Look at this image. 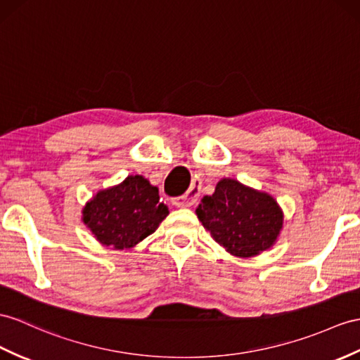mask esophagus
I'll return each mask as SVG.
<instances>
[{
  "instance_id": "esophagus-1",
  "label": "esophagus",
  "mask_w": 360,
  "mask_h": 360,
  "mask_svg": "<svg viewBox=\"0 0 360 360\" xmlns=\"http://www.w3.org/2000/svg\"><path fill=\"white\" fill-rule=\"evenodd\" d=\"M198 197H200V186L194 183V185L188 189L186 194H183L181 197L172 198V205L175 207H189L195 203Z\"/></svg>"
}]
</instances>
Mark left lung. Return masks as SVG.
<instances>
[{"instance_id":"left-lung-1","label":"left lung","mask_w":360,"mask_h":360,"mask_svg":"<svg viewBox=\"0 0 360 360\" xmlns=\"http://www.w3.org/2000/svg\"><path fill=\"white\" fill-rule=\"evenodd\" d=\"M195 214L210 236L238 258L257 257L278 241L284 212L267 192L221 179L212 195H205Z\"/></svg>"}]
</instances>
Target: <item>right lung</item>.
<instances>
[{"label": "right lung", "instance_id": "obj_1", "mask_svg": "<svg viewBox=\"0 0 360 360\" xmlns=\"http://www.w3.org/2000/svg\"><path fill=\"white\" fill-rule=\"evenodd\" d=\"M169 210L159 189L143 175H128L116 186L98 191L82 209V221L94 238L116 250L131 249L155 232Z\"/></svg>", "mask_w": 360, "mask_h": 360}]
</instances>
